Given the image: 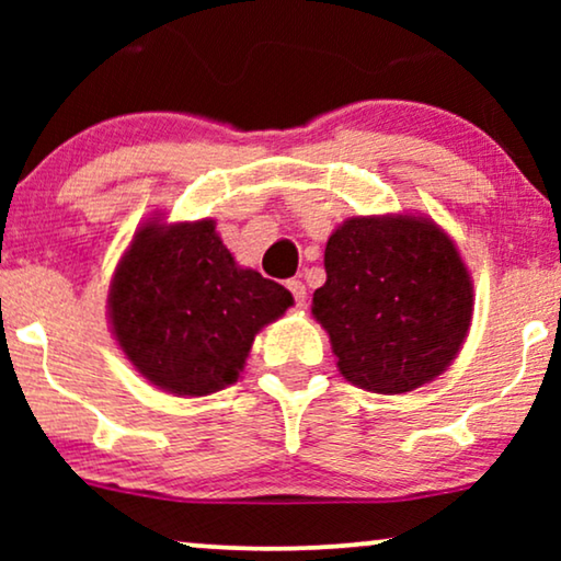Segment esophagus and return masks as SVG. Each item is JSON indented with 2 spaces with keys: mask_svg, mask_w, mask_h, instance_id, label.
<instances>
[{
  "mask_svg": "<svg viewBox=\"0 0 561 561\" xmlns=\"http://www.w3.org/2000/svg\"><path fill=\"white\" fill-rule=\"evenodd\" d=\"M288 290H290V294H294L298 306L306 304V286H304L301 280H288Z\"/></svg>",
  "mask_w": 561,
  "mask_h": 561,
  "instance_id": "obj_1",
  "label": "esophagus"
}]
</instances>
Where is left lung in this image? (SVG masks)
<instances>
[{
    "mask_svg": "<svg viewBox=\"0 0 561 561\" xmlns=\"http://www.w3.org/2000/svg\"><path fill=\"white\" fill-rule=\"evenodd\" d=\"M311 313L352 386L398 396L451 365L472 321V278L426 217H350L329 237Z\"/></svg>",
    "mask_w": 561,
    "mask_h": 561,
    "instance_id": "1",
    "label": "left lung"
}]
</instances>
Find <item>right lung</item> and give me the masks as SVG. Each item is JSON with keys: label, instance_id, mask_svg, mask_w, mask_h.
<instances>
[{"label": "right lung", "instance_id": "add662e5", "mask_svg": "<svg viewBox=\"0 0 561 561\" xmlns=\"http://www.w3.org/2000/svg\"><path fill=\"white\" fill-rule=\"evenodd\" d=\"M288 306L280 283L234 263L214 219L148 221L110 286L114 340L145 380L175 396L237 382L260 329Z\"/></svg>", "mask_w": 561, "mask_h": 561}]
</instances>
